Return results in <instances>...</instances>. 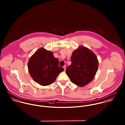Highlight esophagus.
<instances>
[{
  "mask_svg": "<svg viewBox=\"0 0 125 125\" xmlns=\"http://www.w3.org/2000/svg\"><path fill=\"white\" fill-rule=\"evenodd\" d=\"M63 67V68H64V71H65V70H66V66H64Z\"/></svg>",
  "mask_w": 125,
  "mask_h": 125,
  "instance_id": "1",
  "label": "esophagus"
}]
</instances>
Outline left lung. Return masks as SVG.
<instances>
[{
  "label": "left lung",
  "mask_w": 125,
  "mask_h": 125,
  "mask_svg": "<svg viewBox=\"0 0 125 125\" xmlns=\"http://www.w3.org/2000/svg\"><path fill=\"white\" fill-rule=\"evenodd\" d=\"M71 64L66 73L72 82L79 87L88 84L94 78L98 68L99 62L95 54L87 48L80 46L73 52Z\"/></svg>",
  "instance_id": "left-lung-1"
}]
</instances>
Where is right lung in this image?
<instances>
[{"mask_svg": "<svg viewBox=\"0 0 125 125\" xmlns=\"http://www.w3.org/2000/svg\"><path fill=\"white\" fill-rule=\"evenodd\" d=\"M59 61L52 52L43 48L38 50L30 58L28 63L29 73L33 80L42 86L53 83L64 69L59 66Z\"/></svg>", "mask_w": 125, "mask_h": 125, "instance_id": "right-lung-1", "label": "right lung"}]
</instances>
